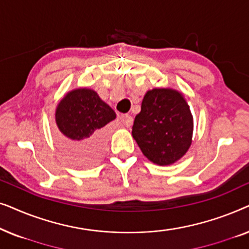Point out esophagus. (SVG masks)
Returning <instances> with one entry per match:
<instances>
[{"label": "esophagus", "instance_id": "esophagus-1", "mask_svg": "<svg viewBox=\"0 0 249 249\" xmlns=\"http://www.w3.org/2000/svg\"><path fill=\"white\" fill-rule=\"evenodd\" d=\"M132 121L134 120H132L131 115H129V114L122 115V122H124L125 127H130V125L132 124Z\"/></svg>", "mask_w": 249, "mask_h": 249}]
</instances>
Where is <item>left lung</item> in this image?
<instances>
[{"mask_svg": "<svg viewBox=\"0 0 249 249\" xmlns=\"http://www.w3.org/2000/svg\"><path fill=\"white\" fill-rule=\"evenodd\" d=\"M193 128L192 113L182 95L170 88H155L144 96L132 137L149 161L169 165L188 151Z\"/></svg>", "mask_w": 249, "mask_h": 249, "instance_id": "8db88e82", "label": "left lung"}]
</instances>
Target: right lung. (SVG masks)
Returning <instances> with one entry per match:
<instances>
[{
	"instance_id": "add662e5",
	"label": "right lung",
	"mask_w": 249,
	"mask_h": 249,
	"mask_svg": "<svg viewBox=\"0 0 249 249\" xmlns=\"http://www.w3.org/2000/svg\"><path fill=\"white\" fill-rule=\"evenodd\" d=\"M114 119L115 112L96 91L79 88L68 93L55 112L64 153L79 165L98 161L105 145L103 128Z\"/></svg>"
}]
</instances>
